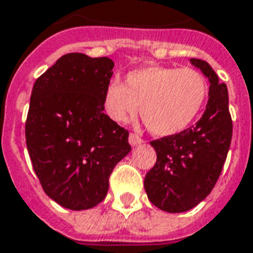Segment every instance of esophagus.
I'll return each mask as SVG.
<instances>
[{
	"label": "esophagus",
	"instance_id": "34e87169",
	"mask_svg": "<svg viewBox=\"0 0 253 253\" xmlns=\"http://www.w3.org/2000/svg\"><path fill=\"white\" fill-rule=\"evenodd\" d=\"M128 142H130V145L131 146H138L141 145L142 142H143V139H142L141 136H138L136 134H130V136H128Z\"/></svg>",
	"mask_w": 253,
	"mask_h": 253
}]
</instances>
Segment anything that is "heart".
Returning <instances> with one entry per match:
<instances>
[{
    "mask_svg": "<svg viewBox=\"0 0 253 253\" xmlns=\"http://www.w3.org/2000/svg\"><path fill=\"white\" fill-rule=\"evenodd\" d=\"M207 79L192 68L145 67L131 71L125 84L112 80L104 91V110L112 121L126 123L139 107L146 126L160 136L186 130L204 108Z\"/></svg>",
    "mask_w": 253,
    "mask_h": 253,
    "instance_id": "1",
    "label": "heart"
}]
</instances>
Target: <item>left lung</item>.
<instances>
[{"label":"left lung","mask_w":253,"mask_h":253,"mask_svg":"<svg viewBox=\"0 0 253 253\" xmlns=\"http://www.w3.org/2000/svg\"><path fill=\"white\" fill-rule=\"evenodd\" d=\"M190 63L211 83L207 108L194 126L150 142L157 162L145 177L151 204L169 213L186 212L212 192L232 141L226 85L207 61L190 59Z\"/></svg>","instance_id":"1"}]
</instances>
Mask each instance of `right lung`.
<instances>
[{"label":"right lung","instance_id":"1","mask_svg":"<svg viewBox=\"0 0 253 253\" xmlns=\"http://www.w3.org/2000/svg\"><path fill=\"white\" fill-rule=\"evenodd\" d=\"M112 68L108 57L68 53L32 89L28 153L46 196L67 209L102 203L110 174L131 150L128 131L103 112Z\"/></svg>","mask_w":253,"mask_h":253}]
</instances>
